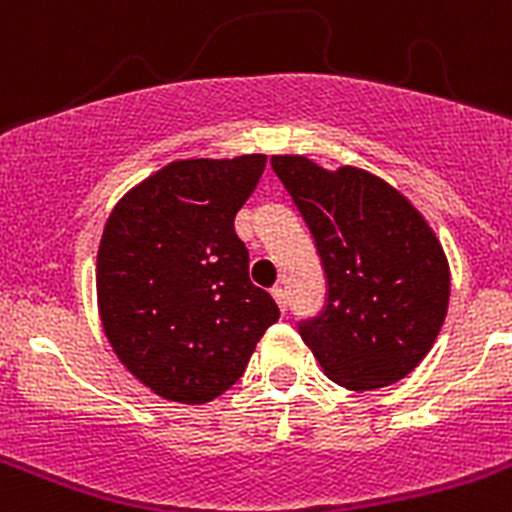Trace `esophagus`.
<instances>
[{"instance_id": "esophagus-1", "label": "esophagus", "mask_w": 512, "mask_h": 512, "mask_svg": "<svg viewBox=\"0 0 512 512\" xmlns=\"http://www.w3.org/2000/svg\"><path fill=\"white\" fill-rule=\"evenodd\" d=\"M271 297H274V300H277V305H279V310H287V289L284 287H274L271 289Z\"/></svg>"}]
</instances>
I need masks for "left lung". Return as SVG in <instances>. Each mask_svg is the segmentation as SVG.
Wrapping results in <instances>:
<instances>
[{
	"label": "left lung",
	"instance_id": "1",
	"mask_svg": "<svg viewBox=\"0 0 512 512\" xmlns=\"http://www.w3.org/2000/svg\"><path fill=\"white\" fill-rule=\"evenodd\" d=\"M305 217L328 302L300 323L325 377L364 392L408 377L431 351L449 310L441 241L402 192L356 166L328 171L305 156H271Z\"/></svg>",
	"mask_w": 512,
	"mask_h": 512
}]
</instances>
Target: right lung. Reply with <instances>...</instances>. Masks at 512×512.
I'll return each mask as SVG.
<instances>
[{"label":"right lung","mask_w":512,"mask_h":512,"mask_svg":"<svg viewBox=\"0 0 512 512\" xmlns=\"http://www.w3.org/2000/svg\"><path fill=\"white\" fill-rule=\"evenodd\" d=\"M264 166V153L171 161L107 217L97 253L104 336L164 400L223 395L279 320L277 302L248 279V248L233 228Z\"/></svg>","instance_id":"obj_1"}]
</instances>
